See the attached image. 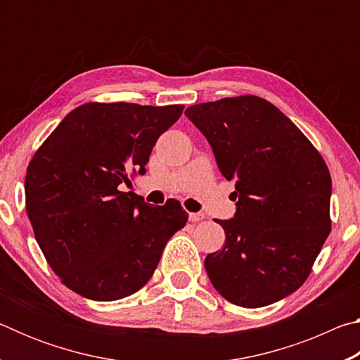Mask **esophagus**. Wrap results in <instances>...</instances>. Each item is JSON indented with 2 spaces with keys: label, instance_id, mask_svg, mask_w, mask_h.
<instances>
[{
  "label": "esophagus",
  "instance_id": "34e87169",
  "mask_svg": "<svg viewBox=\"0 0 360 360\" xmlns=\"http://www.w3.org/2000/svg\"><path fill=\"white\" fill-rule=\"evenodd\" d=\"M205 219V214H202V212H191V214H188V221L191 222H200V221H203Z\"/></svg>",
  "mask_w": 360,
  "mask_h": 360
}]
</instances>
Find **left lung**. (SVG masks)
Instances as JSON below:
<instances>
[{"label": "left lung", "mask_w": 360, "mask_h": 360, "mask_svg": "<svg viewBox=\"0 0 360 360\" xmlns=\"http://www.w3.org/2000/svg\"><path fill=\"white\" fill-rule=\"evenodd\" d=\"M186 115L235 182L236 214L216 221L221 251L205 259L225 300L260 308L307 281L330 233L332 178L324 158L289 117L260 96L240 95L188 106Z\"/></svg>", "instance_id": "1"}]
</instances>
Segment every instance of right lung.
I'll return each instance as SVG.
<instances>
[{
	"label": "right lung",
	"mask_w": 360,
	"mask_h": 360,
	"mask_svg": "<svg viewBox=\"0 0 360 360\" xmlns=\"http://www.w3.org/2000/svg\"><path fill=\"white\" fill-rule=\"evenodd\" d=\"M184 105L90 101L60 122L30 160L25 208L47 264L66 288L96 302L135 294L188 214L176 200L144 203L124 182Z\"/></svg>",
	"instance_id": "obj_1"
}]
</instances>
